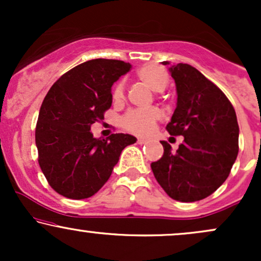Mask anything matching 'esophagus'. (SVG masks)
<instances>
[{
	"label": "esophagus",
	"mask_w": 261,
	"mask_h": 261,
	"mask_svg": "<svg viewBox=\"0 0 261 261\" xmlns=\"http://www.w3.org/2000/svg\"><path fill=\"white\" fill-rule=\"evenodd\" d=\"M137 143H139V145H145V143H147V140L137 139Z\"/></svg>",
	"instance_id": "obj_1"
}]
</instances>
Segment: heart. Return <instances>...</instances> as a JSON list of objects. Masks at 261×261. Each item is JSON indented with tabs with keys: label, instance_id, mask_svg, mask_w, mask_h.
Returning <instances> with one entry per match:
<instances>
[{
	"label": "heart",
	"instance_id": "1",
	"mask_svg": "<svg viewBox=\"0 0 261 261\" xmlns=\"http://www.w3.org/2000/svg\"><path fill=\"white\" fill-rule=\"evenodd\" d=\"M140 80L147 85L155 93L163 92L168 86L169 76L163 67L157 65H146L140 68ZM124 81H119L113 89V100L121 103L126 95ZM161 118L160 110L155 108L151 109H131L122 116L121 125L125 130L135 135L147 136L154 130L155 125Z\"/></svg>",
	"mask_w": 261,
	"mask_h": 261
}]
</instances>
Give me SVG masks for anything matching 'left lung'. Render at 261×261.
Wrapping results in <instances>:
<instances>
[{"mask_svg":"<svg viewBox=\"0 0 261 261\" xmlns=\"http://www.w3.org/2000/svg\"><path fill=\"white\" fill-rule=\"evenodd\" d=\"M169 71L178 101L166 128L172 136H184V141L176 152L161 141L164 153L151 168L172 199L199 201L228 178L238 155V121L226 94L195 67L178 64Z\"/></svg>","mask_w":261,"mask_h":261,"instance_id":"8db88e82","label":"left lung"}]
</instances>
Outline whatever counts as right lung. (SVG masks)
Segmentation results:
<instances>
[{"label":"right lung","instance_id":"add662e5","mask_svg":"<svg viewBox=\"0 0 261 261\" xmlns=\"http://www.w3.org/2000/svg\"><path fill=\"white\" fill-rule=\"evenodd\" d=\"M130 68L120 60H89L62 74L44 98L35 127L38 162L60 195L73 200L94 195L122 149L136 142L131 135L100 140L89 131L112 107L113 83Z\"/></svg>","mask_w":261,"mask_h":261}]
</instances>
